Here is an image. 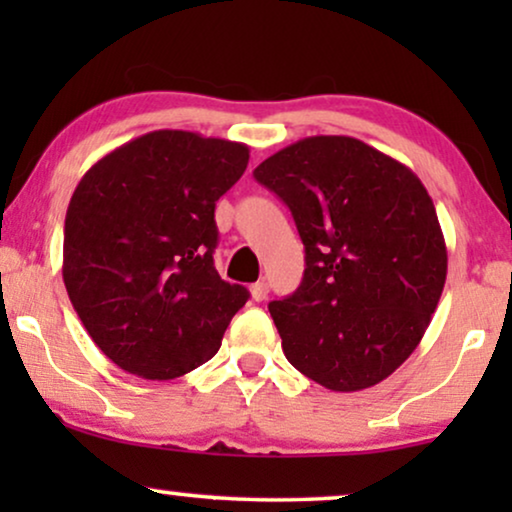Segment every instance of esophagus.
Wrapping results in <instances>:
<instances>
[{
	"mask_svg": "<svg viewBox=\"0 0 512 512\" xmlns=\"http://www.w3.org/2000/svg\"><path fill=\"white\" fill-rule=\"evenodd\" d=\"M249 291H251V298L256 300V303H261V300H265V296H268V282H256V284H251L249 286Z\"/></svg>",
	"mask_w": 512,
	"mask_h": 512,
	"instance_id": "obj_1",
	"label": "esophagus"
}]
</instances>
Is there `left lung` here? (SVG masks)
<instances>
[{"instance_id": "8db88e82", "label": "left lung", "mask_w": 512, "mask_h": 512, "mask_svg": "<svg viewBox=\"0 0 512 512\" xmlns=\"http://www.w3.org/2000/svg\"><path fill=\"white\" fill-rule=\"evenodd\" d=\"M254 177L305 244L303 282L268 305L286 359L331 391L382 382L415 352L445 286L431 195L410 167L342 135L300 139Z\"/></svg>"}]
</instances>
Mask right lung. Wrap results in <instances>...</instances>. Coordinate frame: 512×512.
Masks as SVG:
<instances>
[{"label":"right lung","mask_w":512,"mask_h":512,"mask_svg":"<svg viewBox=\"0 0 512 512\" xmlns=\"http://www.w3.org/2000/svg\"><path fill=\"white\" fill-rule=\"evenodd\" d=\"M247 163V144L156 130L83 174L65 216L62 279L118 368L174 380L219 352L249 291L214 268V209Z\"/></svg>","instance_id":"1"}]
</instances>
